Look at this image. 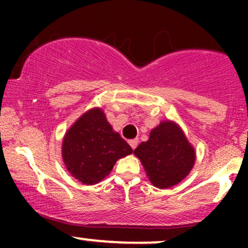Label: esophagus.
Masks as SVG:
<instances>
[{
    "instance_id": "obj_1",
    "label": "esophagus",
    "mask_w": 248,
    "mask_h": 248,
    "mask_svg": "<svg viewBox=\"0 0 248 248\" xmlns=\"http://www.w3.org/2000/svg\"><path fill=\"white\" fill-rule=\"evenodd\" d=\"M138 143H139L138 139H134V140H129V144H130V147L133 148V149H135V148L138 147Z\"/></svg>"
}]
</instances>
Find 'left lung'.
<instances>
[{"label":"left lung","instance_id":"8db88e82","mask_svg":"<svg viewBox=\"0 0 248 248\" xmlns=\"http://www.w3.org/2000/svg\"><path fill=\"white\" fill-rule=\"evenodd\" d=\"M149 176L153 186L160 189L179 183L195 163V150L177 124L161 122L150 132L149 140L134 150Z\"/></svg>","mask_w":248,"mask_h":248}]
</instances>
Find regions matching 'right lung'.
Listing matches in <instances>:
<instances>
[{"instance_id":"add662e5","label":"right lung","mask_w":248,"mask_h":248,"mask_svg":"<svg viewBox=\"0 0 248 248\" xmlns=\"http://www.w3.org/2000/svg\"><path fill=\"white\" fill-rule=\"evenodd\" d=\"M132 153V147L113 132L99 108L79 118L62 141V160L67 170L81 183L91 186L109 175L119 158Z\"/></svg>"}]
</instances>
